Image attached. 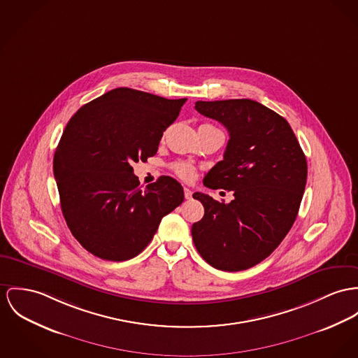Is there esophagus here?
I'll return each instance as SVG.
<instances>
[{
  "mask_svg": "<svg viewBox=\"0 0 358 358\" xmlns=\"http://www.w3.org/2000/svg\"><path fill=\"white\" fill-rule=\"evenodd\" d=\"M184 196L185 199H192V191L189 188H184Z\"/></svg>",
  "mask_w": 358,
  "mask_h": 358,
  "instance_id": "34e87169",
  "label": "esophagus"
}]
</instances>
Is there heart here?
Wrapping results in <instances>:
<instances>
[{
	"mask_svg": "<svg viewBox=\"0 0 358 358\" xmlns=\"http://www.w3.org/2000/svg\"><path fill=\"white\" fill-rule=\"evenodd\" d=\"M176 174L178 177H181L182 180H191L194 174V169L192 165L187 164V162H177L173 166Z\"/></svg>",
	"mask_w": 358,
	"mask_h": 358,
	"instance_id": "b5f03b06",
	"label": "heart"
}]
</instances>
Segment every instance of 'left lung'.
I'll use <instances>...</instances> for the list:
<instances>
[{
  "mask_svg": "<svg viewBox=\"0 0 358 358\" xmlns=\"http://www.w3.org/2000/svg\"><path fill=\"white\" fill-rule=\"evenodd\" d=\"M229 132L223 161L203 184L233 191L230 203L194 192L204 217L193 223L192 238L201 257L222 271H243L268 257L297 218L308 166L289 122L252 99L194 103Z\"/></svg>",
  "mask_w": 358,
  "mask_h": 358,
  "instance_id": "obj_1",
  "label": "left lung"
}]
</instances>
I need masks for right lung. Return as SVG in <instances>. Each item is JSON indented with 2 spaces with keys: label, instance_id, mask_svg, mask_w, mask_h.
I'll return each instance as SVG.
<instances>
[{
  "label": "right lung",
  "instance_id": "1",
  "mask_svg": "<svg viewBox=\"0 0 358 358\" xmlns=\"http://www.w3.org/2000/svg\"><path fill=\"white\" fill-rule=\"evenodd\" d=\"M185 101L120 87L69 120L53 170L66 224L94 256L110 262L138 256L162 218L184 201L181 184L169 176L140 187L132 164L157 154Z\"/></svg>",
  "mask_w": 358,
  "mask_h": 358
}]
</instances>
